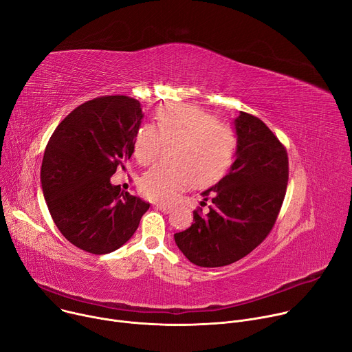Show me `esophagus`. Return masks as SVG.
I'll return each mask as SVG.
<instances>
[{"mask_svg": "<svg viewBox=\"0 0 352 352\" xmlns=\"http://www.w3.org/2000/svg\"><path fill=\"white\" fill-rule=\"evenodd\" d=\"M154 208H155V209H158V210L164 212V213H170V212L173 210V208H171V206L164 205V204H154Z\"/></svg>", "mask_w": 352, "mask_h": 352, "instance_id": "esophagus-1", "label": "esophagus"}]
</instances>
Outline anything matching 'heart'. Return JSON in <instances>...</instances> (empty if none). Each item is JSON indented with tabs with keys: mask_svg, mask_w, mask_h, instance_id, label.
Returning a JSON list of instances; mask_svg holds the SVG:
<instances>
[{
	"mask_svg": "<svg viewBox=\"0 0 352 352\" xmlns=\"http://www.w3.org/2000/svg\"><path fill=\"white\" fill-rule=\"evenodd\" d=\"M157 126L143 124L135 135L133 153L150 164L163 144H173L171 166H154L140 179L142 194L154 202H171L190 184L209 185L232 166L237 136L232 126L197 107L168 104L157 111Z\"/></svg>",
	"mask_w": 352,
	"mask_h": 352,
	"instance_id": "heart-1",
	"label": "heart"
}]
</instances>
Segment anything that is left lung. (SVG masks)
I'll return each mask as SVG.
<instances>
[{
	"label": "left lung",
	"instance_id": "1",
	"mask_svg": "<svg viewBox=\"0 0 352 352\" xmlns=\"http://www.w3.org/2000/svg\"><path fill=\"white\" fill-rule=\"evenodd\" d=\"M236 160L230 171L202 192L194 223L174 239L185 257L198 267L233 264L272 230L280 210L289 162L285 146L257 116L240 112L234 120Z\"/></svg>",
	"mask_w": 352,
	"mask_h": 352
}]
</instances>
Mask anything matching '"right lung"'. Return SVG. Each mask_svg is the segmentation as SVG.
I'll return each mask as SVG.
<instances>
[{
	"label": "right lung",
	"mask_w": 352,
	"mask_h": 352,
	"mask_svg": "<svg viewBox=\"0 0 352 352\" xmlns=\"http://www.w3.org/2000/svg\"><path fill=\"white\" fill-rule=\"evenodd\" d=\"M142 119L138 100L104 95L69 113L46 146L43 197L60 233L80 250L98 255L118 250L150 208L111 184L133 154Z\"/></svg>",
	"instance_id": "1"
}]
</instances>
